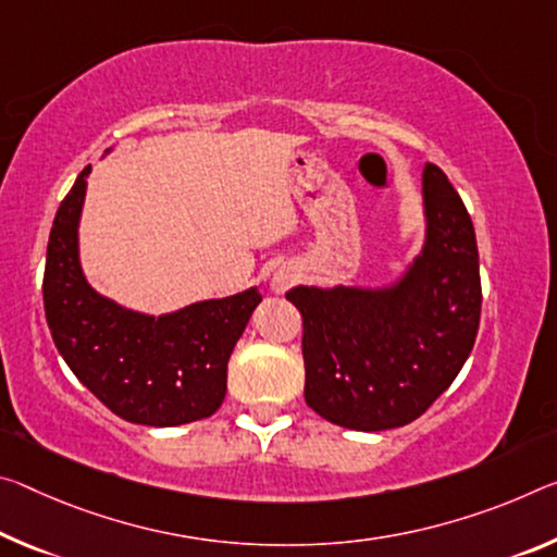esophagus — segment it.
<instances>
[{
    "label": "esophagus",
    "mask_w": 557,
    "mask_h": 557,
    "mask_svg": "<svg viewBox=\"0 0 557 557\" xmlns=\"http://www.w3.org/2000/svg\"><path fill=\"white\" fill-rule=\"evenodd\" d=\"M297 280H299L297 268H293V264H282V268L275 270V275H272V289H275V293H287Z\"/></svg>",
    "instance_id": "34e87169"
}]
</instances>
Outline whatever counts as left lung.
<instances>
[{
	"mask_svg": "<svg viewBox=\"0 0 557 557\" xmlns=\"http://www.w3.org/2000/svg\"><path fill=\"white\" fill-rule=\"evenodd\" d=\"M421 252L382 287L299 285L305 401L355 431L406 426L469 359L481 320L479 247L469 210L438 165L421 173Z\"/></svg>",
	"mask_w": 557,
	"mask_h": 557,
	"instance_id": "obj_1",
	"label": "left lung"
}]
</instances>
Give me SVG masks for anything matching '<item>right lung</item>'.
Segmentation results:
<instances>
[{"mask_svg":"<svg viewBox=\"0 0 557 557\" xmlns=\"http://www.w3.org/2000/svg\"><path fill=\"white\" fill-rule=\"evenodd\" d=\"M86 165L61 200L47 247L44 310L51 337L88 392L131 423L181 426L208 419L227 392V359L243 337L258 287L183 310H128L88 285L78 258Z\"/></svg>","mask_w":557,"mask_h":557,"instance_id":"1","label":"right lung"}]
</instances>
